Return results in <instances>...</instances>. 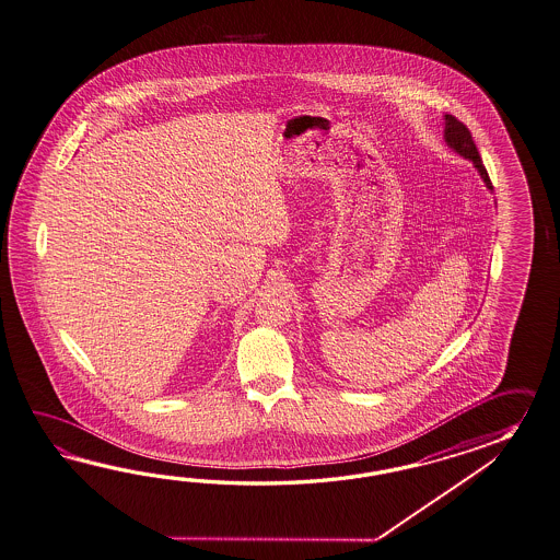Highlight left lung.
Here are the masks:
<instances>
[{"label":"left lung","mask_w":560,"mask_h":560,"mask_svg":"<svg viewBox=\"0 0 560 560\" xmlns=\"http://www.w3.org/2000/svg\"><path fill=\"white\" fill-rule=\"evenodd\" d=\"M443 139H445V144H447L452 151H455L457 155L464 156V159H468V161L474 163V167L480 173V177L483 179V183H486V187L492 191L494 187H492V182H490V177H488V171L481 165V156L480 153H478V147L474 143L468 127H466L464 122H459L457 118L452 117V115H445Z\"/></svg>","instance_id":"1"}]
</instances>
